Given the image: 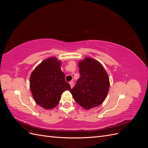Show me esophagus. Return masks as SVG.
Returning <instances> with one entry per match:
<instances>
[{"mask_svg": "<svg viewBox=\"0 0 148 148\" xmlns=\"http://www.w3.org/2000/svg\"><path fill=\"white\" fill-rule=\"evenodd\" d=\"M70 87H71V88H72L73 87V86H74V83H73V81H71V82H70Z\"/></svg>", "mask_w": 148, "mask_h": 148, "instance_id": "esophagus-1", "label": "esophagus"}]
</instances>
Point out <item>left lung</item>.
Here are the masks:
<instances>
[{
  "instance_id": "8db88e82",
  "label": "left lung",
  "mask_w": 148,
  "mask_h": 148,
  "mask_svg": "<svg viewBox=\"0 0 148 148\" xmlns=\"http://www.w3.org/2000/svg\"><path fill=\"white\" fill-rule=\"evenodd\" d=\"M79 78L70 90L74 99L85 109L101 104L109 89V79L102 65L91 58L78 63Z\"/></svg>"
}]
</instances>
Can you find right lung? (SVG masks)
<instances>
[{"mask_svg":"<svg viewBox=\"0 0 148 148\" xmlns=\"http://www.w3.org/2000/svg\"><path fill=\"white\" fill-rule=\"evenodd\" d=\"M60 65V61L50 57L42 62L31 75L29 84L34 99L46 109L54 108L59 104L62 94L71 89Z\"/></svg>","mask_w":148,"mask_h":148,"instance_id":"right-lung-1","label":"right lung"}]
</instances>
